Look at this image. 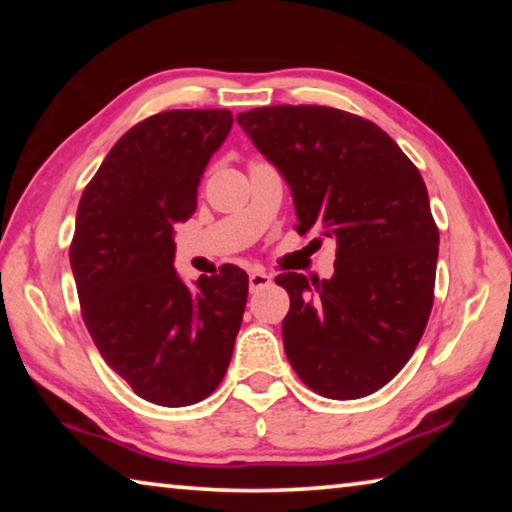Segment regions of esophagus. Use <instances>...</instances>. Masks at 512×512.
Segmentation results:
<instances>
[{
    "label": "esophagus",
    "mask_w": 512,
    "mask_h": 512,
    "mask_svg": "<svg viewBox=\"0 0 512 512\" xmlns=\"http://www.w3.org/2000/svg\"><path fill=\"white\" fill-rule=\"evenodd\" d=\"M268 284H271V275L264 273V271H253V273H250V277H248V287H250V291H253V293L268 287Z\"/></svg>",
    "instance_id": "esophagus-1"
}]
</instances>
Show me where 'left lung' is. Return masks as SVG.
<instances>
[{
    "mask_svg": "<svg viewBox=\"0 0 512 512\" xmlns=\"http://www.w3.org/2000/svg\"><path fill=\"white\" fill-rule=\"evenodd\" d=\"M287 180L300 235L336 239L334 275L275 277L291 298L284 352L318 395L357 400L400 372L427 327L438 228L415 164L372 121L327 106L237 115Z\"/></svg>",
    "mask_w": 512,
    "mask_h": 512,
    "instance_id": "8db88e82",
    "label": "left lung"
}]
</instances>
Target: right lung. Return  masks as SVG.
I'll use <instances>...</instances> for the list:
<instances>
[{"mask_svg":"<svg viewBox=\"0 0 512 512\" xmlns=\"http://www.w3.org/2000/svg\"><path fill=\"white\" fill-rule=\"evenodd\" d=\"M230 110H167L133 126L85 187L69 264L103 361L160 406L205 400L230 366L248 275L235 264L194 287L173 268V228L196 212Z\"/></svg>","mask_w":512,"mask_h":512,"instance_id":"1","label":"right lung"}]
</instances>
